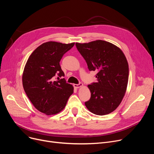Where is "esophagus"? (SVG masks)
<instances>
[{"mask_svg": "<svg viewBox=\"0 0 154 154\" xmlns=\"http://www.w3.org/2000/svg\"><path fill=\"white\" fill-rule=\"evenodd\" d=\"M82 85H83V84L81 83V82H80V83L78 84H73V87H74V88H76V89L81 88V87H82Z\"/></svg>", "mask_w": 154, "mask_h": 154, "instance_id": "esophagus-1", "label": "esophagus"}]
</instances>
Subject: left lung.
I'll return each instance as SVG.
<instances>
[{
	"mask_svg": "<svg viewBox=\"0 0 154 154\" xmlns=\"http://www.w3.org/2000/svg\"><path fill=\"white\" fill-rule=\"evenodd\" d=\"M90 71H97L96 82L88 85L91 96L85 105L97 115L115 111L125 96L128 81V62L116 46L103 40L75 43Z\"/></svg>",
	"mask_w": 154,
	"mask_h": 154,
	"instance_id": "left-lung-1",
	"label": "left lung"
}]
</instances>
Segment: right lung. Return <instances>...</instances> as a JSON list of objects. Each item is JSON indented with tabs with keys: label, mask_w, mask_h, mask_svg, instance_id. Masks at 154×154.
<instances>
[{
	"label": "right lung",
	"mask_w": 154,
	"mask_h": 154,
	"mask_svg": "<svg viewBox=\"0 0 154 154\" xmlns=\"http://www.w3.org/2000/svg\"><path fill=\"white\" fill-rule=\"evenodd\" d=\"M74 45L44 43L31 53L25 65L24 90L35 108L46 115L62 111L73 92V86L66 83L64 78L61 79L65 74L60 62Z\"/></svg>",
	"instance_id": "right-lung-1"
}]
</instances>
